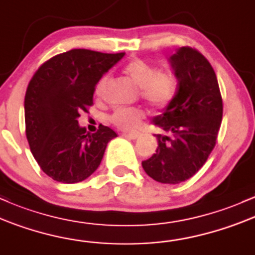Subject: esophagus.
<instances>
[{
	"instance_id": "34e87169",
	"label": "esophagus",
	"mask_w": 255,
	"mask_h": 255,
	"mask_svg": "<svg viewBox=\"0 0 255 255\" xmlns=\"http://www.w3.org/2000/svg\"><path fill=\"white\" fill-rule=\"evenodd\" d=\"M125 135H127L128 137H130V138L136 139L139 137V132L138 131H131V132H125Z\"/></svg>"
}]
</instances>
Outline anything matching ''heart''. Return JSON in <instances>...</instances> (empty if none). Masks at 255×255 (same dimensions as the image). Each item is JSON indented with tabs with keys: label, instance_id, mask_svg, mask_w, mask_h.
<instances>
[{
	"label": "heart",
	"instance_id": "b5f03b06",
	"mask_svg": "<svg viewBox=\"0 0 255 255\" xmlns=\"http://www.w3.org/2000/svg\"><path fill=\"white\" fill-rule=\"evenodd\" d=\"M123 73L138 87L139 96L143 101L156 110L167 107L178 91V78L176 74L171 71L159 70L155 65L142 59L128 61L123 68ZM107 83V74L97 81L94 88L96 97L104 95ZM143 118L144 112L139 108L119 107L111 114L110 122L124 130H132L138 127Z\"/></svg>",
	"mask_w": 255,
	"mask_h": 255
}]
</instances>
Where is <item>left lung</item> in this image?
<instances>
[{"label":"left lung","mask_w":255,"mask_h":255,"mask_svg":"<svg viewBox=\"0 0 255 255\" xmlns=\"http://www.w3.org/2000/svg\"><path fill=\"white\" fill-rule=\"evenodd\" d=\"M170 64L178 91L164 113L154 118L166 135H156V153L142 161V167L156 182L178 184L193 177L213 150L223 99L213 67L195 48H179Z\"/></svg>","instance_id":"obj_1"}]
</instances>
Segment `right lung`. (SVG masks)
Segmentation results:
<instances>
[{
	"label": "right lung",
	"instance_id": "add662e5",
	"mask_svg": "<svg viewBox=\"0 0 255 255\" xmlns=\"http://www.w3.org/2000/svg\"><path fill=\"white\" fill-rule=\"evenodd\" d=\"M124 55L72 49L43 62L31 78L25 94L26 138L39 167L54 181L87 179L117 137L105 125L87 133L77 118L93 106L97 81Z\"/></svg>",
	"mask_w": 255,
	"mask_h": 255
}]
</instances>
